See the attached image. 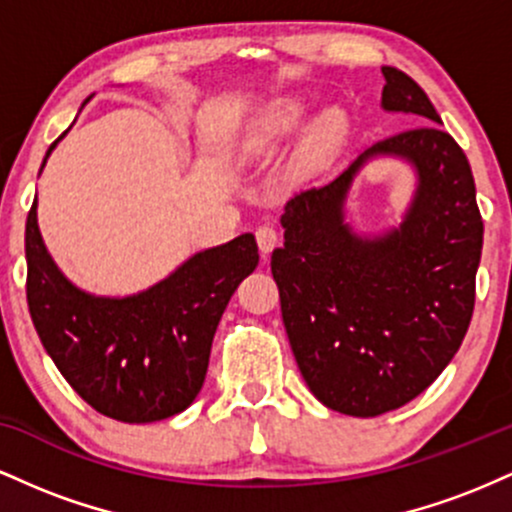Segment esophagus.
Listing matches in <instances>:
<instances>
[{"mask_svg":"<svg viewBox=\"0 0 512 512\" xmlns=\"http://www.w3.org/2000/svg\"><path fill=\"white\" fill-rule=\"evenodd\" d=\"M255 238H257V245H260L262 255H269L276 245H279V231H276L274 226H269V223H264L255 231Z\"/></svg>","mask_w":512,"mask_h":512,"instance_id":"34e87169","label":"esophagus"}]
</instances>
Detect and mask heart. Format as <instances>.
Here are the masks:
<instances>
[{
	"label": "heart",
	"mask_w": 512,
	"mask_h": 512,
	"mask_svg": "<svg viewBox=\"0 0 512 512\" xmlns=\"http://www.w3.org/2000/svg\"><path fill=\"white\" fill-rule=\"evenodd\" d=\"M305 110L308 108H305L301 98H276V101L264 105L260 113L252 117L248 132H245V149H248V154L269 156L276 149H281L286 139L301 127ZM339 132H342L339 117L327 115L315 129L313 146L315 149H325V146H330L339 137Z\"/></svg>",
	"instance_id": "b5f03b06"
}]
</instances>
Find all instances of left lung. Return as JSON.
<instances>
[{
  "label": "left lung",
  "mask_w": 512,
  "mask_h": 512,
  "mask_svg": "<svg viewBox=\"0 0 512 512\" xmlns=\"http://www.w3.org/2000/svg\"><path fill=\"white\" fill-rule=\"evenodd\" d=\"M383 76V108L428 125L380 139L339 178L293 195L281 216L284 248L272 255L305 383L325 407L363 419L419 397L457 354L484 243L460 144L438 127L436 108L411 76L395 67H383ZM378 153L414 162L420 187L397 232L363 241L343 223V199L360 163Z\"/></svg>",
  "instance_id": "8db88e82"
}]
</instances>
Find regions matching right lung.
<instances>
[{"label":"right lung","mask_w":512,"mask_h":512,"mask_svg":"<svg viewBox=\"0 0 512 512\" xmlns=\"http://www.w3.org/2000/svg\"><path fill=\"white\" fill-rule=\"evenodd\" d=\"M26 262L28 310L64 380L103 416L149 424L180 414L202 390L223 310L260 252L245 233L199 252L139 296L96 298L69 284L50 260L33 202Z\"/></svg>","instance_id":"right-lung-1"}]
</instances>
